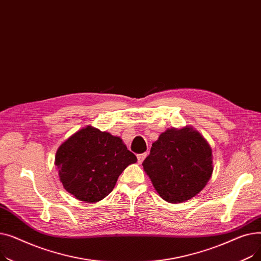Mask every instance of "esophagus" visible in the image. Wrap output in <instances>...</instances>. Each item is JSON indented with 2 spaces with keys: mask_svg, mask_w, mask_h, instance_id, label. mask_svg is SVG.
<instances>
[{
  "mask_svg": "<svg viewBox=\"0 0 261 261\" xmlns=\"http://www.w3.org/2000/svg\"><path fill=\"white\" fill-rule=\"evenodd\" d=\"M146 156H147V153H146V152L138 154V161H139V163H142V162L146 159Z\"/></svg>",
  "mask_w": 261,
  "mask_h": 261,
  "instance_id": "obj_1",
  "label": "esophagus"
}]
</instances>
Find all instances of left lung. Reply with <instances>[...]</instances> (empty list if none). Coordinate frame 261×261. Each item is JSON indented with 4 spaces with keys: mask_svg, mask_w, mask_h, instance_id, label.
Returning <instances> with one entry per match:
<instances>
[{
    "mask_svg": "<svg viewBox=\"0 0 261 261\" xmlns=\"http://www.w3.org/2000/svg\"><path fill=\"white\" fill-rule=\"evenodd\" d=\"M143 167L162 199L181 203L198 195L211 179L212 148L193 128L168 129L152 144Z\"/></svg>",
    "mask_w": 261,
    "mask_h": 261,
    "instance_id": "1",
    "label": "left lung"
}]
</instances>
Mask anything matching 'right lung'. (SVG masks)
Masks as SVG:
<instances>
[{
    "instance_id": "1",
    "label": "right lung",
    "mask_w": 261,
    "mask_h": 261,
    "mask_svg": "<svg viewBox=\"0 0 261 261\" xmlns=\"http://www.w3.org/2000/svg\"><path fill=\"white\" fill-rule=\"evenodd\" d=\"M136 161L117 136L88 126L58 148L55 165L66 191L93 203L111 193L120 173Z\"/></svg>"
}]
</instances>
